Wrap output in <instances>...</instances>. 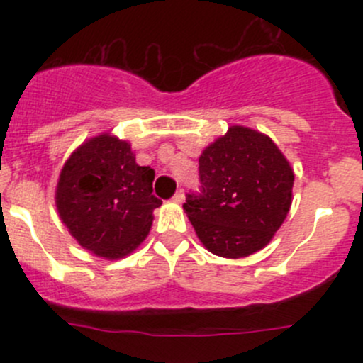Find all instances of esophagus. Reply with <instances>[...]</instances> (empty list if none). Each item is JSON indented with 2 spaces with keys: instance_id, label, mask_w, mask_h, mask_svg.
I'll return each mask as SVG.
<instances>
[{
  "instance_id": "1",
  "label": "esophagus",
  "mask_w": 363,
  "mask_h": 363,
  "mask_svg": "<svg viewBox=\"0 0 363 363\" xmlns=\"http://www.w3.org/2000/svg\"><path fill=\"white\" fill-rule=\"evenodd\" d=\"M174 201H176V203H182V201H184V189H177V193L176 194H174Z\"/></svg>"
}]
</instances>
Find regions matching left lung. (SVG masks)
Here are the masks:
<instances>
[{"label": "left lung", "mask_w": 363, "mask_h": 363, "mask_svg": "<svg viewBox=\"0 0 363 363\" xmlns=\"http://www.w3.org/2000/svg\"><path fill=\"white\" fill-rule=\"evenodd\" d=\"M294 169L269 136L230 126L199 157L201 194L184 211L210 252L228 259L261 251L291 206Z\"/></svg>", "instance_id": "8db88e82"}]
</instances>
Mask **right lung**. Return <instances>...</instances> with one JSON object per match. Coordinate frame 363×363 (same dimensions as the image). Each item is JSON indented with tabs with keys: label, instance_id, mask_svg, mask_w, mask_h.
<instances>
[{
	"label": "right lung",
	"instance_id": "right-lung-1",
	"mask_svg": "<svg viewBox=\"0 0 363 363\" xmlns=\"http://www.w3.org/2000/svg\"><path fill=\"white\" fill-rule=\"evenodd\" d=\"M155 170L136 164L129 141L111 133L82 143L62 165L56 186L61 222L83 249L121 259L147 239L153 210Z\"/></svg>",
	"mask_w": 363,
	"mask_h": 363
}]
</instances>
